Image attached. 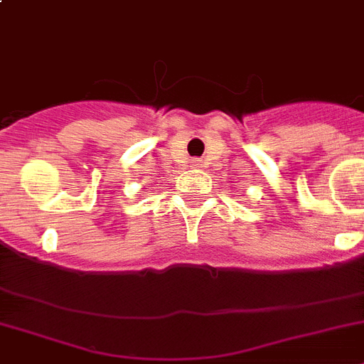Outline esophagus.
Masks as SVG:
<instances>
[{
	"label": "esophagus",
	"mask_w": 364,
	"mask_h": 364,
	"mask_svg": "<svg viewBox=\"0 0 364 364\" xmlns=\"http://www.w3.org/2000/svg\"><path fill=\"white\" fill-rule=\"evenodd\" d=\"M190 163H192V166H194V168H198V166L201 165V159H192Z\"/></svg>",
	"instance_id": "34e87169"
}]
</instances>
